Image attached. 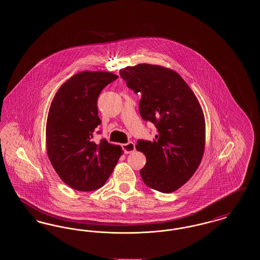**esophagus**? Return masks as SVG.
I'll return each mask as SVG.
<instances>
[{"label": "esophagus", "instance_id": "obj_1", "mask_svg": "<svg viewBox=\"0 0 260 260\" xmlns=\"http://www.w3.org/2000/svg\"><path fill=\"white\" fill-rule=\"evenodd\" d=\"M122 147H123V150H124V152L125 154L133 153V152H135V150H136V145H135L134 142H128V143L123 144Z\"/></svg>", "mask_w": 260, "mask_h": 260}]
</instances>
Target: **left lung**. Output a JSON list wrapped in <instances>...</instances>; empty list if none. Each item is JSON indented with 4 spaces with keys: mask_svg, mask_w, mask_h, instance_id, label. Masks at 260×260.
Wrapping results in <instances>:
<instances>
[{
    "mask_svg": "<svg viewBox=\"0 0 260 260\" xmlns=\"http://www.w3.org/2000/svg\"><path fill=\"white\" fill-rule=\"evenodd\" d=\"M120 75L141 93L140 115L157 128L153 141L136 144L146 157L142 180L162 193L176 191L196 173L205 152L206 122L198 99L180 75L161 65L126 66Z\"/></svg>",
    "mask_w": 260,
    "mask_h": 260,
    "instance_id": "obj_1",
    "label": "left lung"
}]
</instances>
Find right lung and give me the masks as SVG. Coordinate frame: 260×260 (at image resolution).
Listing matches in <instances>:
<instances>
[{"mask_svg":"<svg viewBox=\"0 0 260 260\" xmlns=\"http://www.w3.org/2000/svg\"><path fill=\"white\" fill-rule=\"evenodd\" d=\"M118 78L107 71H83L72 76L50 103L46 126L47 153L62 181L75 190L89 192L105 184L124 151L101 139L92 141L101 121L98 99Z\"/></svg>","mask_w":260,"mask_h":260,"instance_id":"1","label":"right lung"}]
</instances>
